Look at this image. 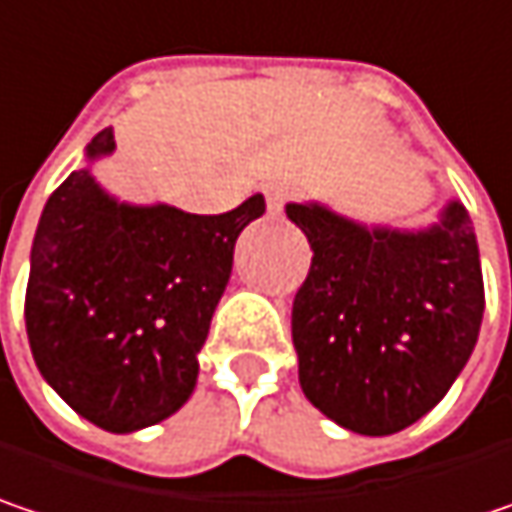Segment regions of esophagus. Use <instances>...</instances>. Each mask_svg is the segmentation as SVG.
Instances as JSON below:
<instances>
[{
  "mask_svg": "<svg viewBox=\"0 0 512 512\" xmlns=\"http://www.w3.org/2000/svg\"><path fill=\"white\" fill-rule=\"evenodd\" d=\"M285 189L282 186H276V183H271V186H265V201H268V215H282V209H285Z\"/></svg>",
  "mask_w": 512,
  "mask_h": 512,
  "instance_id": "obj_1",
  "label": "esophagus"
}]
</instances>
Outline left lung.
<instances>
[{
  "label": "left lung",
  "instance_id": "8db88e82",
  "mask_svg": "<svg viewBox=\"0 0 512 512\" xmlns=\"http://www.w3.org/2000/svg\"><path fill=\"white\" fill-rule=\"evenodd\" d=\"M311 268L294 297L300 387L341 428L384 437L422 420L478 344L484 276L469 212L449 201L420 230L285 203Z\"/></svg>",
  "mask_w": 512,
  "mask_h": 512
}]
</instances>
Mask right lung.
Here are the masks:
<instances>
[{
    "label": "right lung",
    "instance_id": "1",
    "mask_svg": "<svg viewBox=\"0 0 512 512\" xmlns=\"http://www.w3.org/2000/svg\"><path fill=\"white\" fill-rule=\"evenodd\" d=\"M113 151V128L95 133L87 165L43 206L25 332L40 376L72 411L130 434L189 402L236 238L265 212V198L224 215L119 201L92 174Z\"/></svg>",
    "mask_w": 512,
    "mask_h": 512
}]
</instances>
